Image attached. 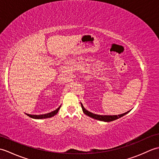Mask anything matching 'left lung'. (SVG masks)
Wrapping results in <instances>:
<instances>
[{
  "instance_id": "left-lung-1",
  "label": "left lung",
  "mask_w": 159,
  "mask_h": 159,
  "mask_svg": "<svg viewBox=\"0 0 159 159\" xmlns=\"http://www.w3.org/2000/svg\"><path fill=\"white\" fill-rule=\"evenodd\" d=\"M80 104H81V107H82L83 113H85V115H87V116H89L90 117H92V118H93V119L97 120L105 121V122H109V121H112L119 119V118L123 117L124 116H125V115L127 114L128 113H129L130 111H130H127V112L124 113L123 114L118 115V116H116H116H102V115H97V114H94L92 112H89V111H87L85 109V107H83V104L81 102H80Z\"/></svg>"
}]
</instances>
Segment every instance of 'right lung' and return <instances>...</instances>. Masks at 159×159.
<instances>
[{"instance_id":"obj_1","label":"right lung","mask_w":159,"mask_h":159,"mask_svg":"<svg viewBox=\"0 0 159 159\" xmlns=\"http://www.w3.org/2000/svg\"><path fill=\"white\" fill-rule=\"evenodd\" d=\"M61 106V105H60L59 108H57L56 110L52 111V112L43 114V115H38H38H30V114H27V113H26V114L29 117L33 118V119H36V120H42V119H46V118H50V117L55 116L56 114H57L59 110L60 109Z\"/></svg>"}]
</instances>
